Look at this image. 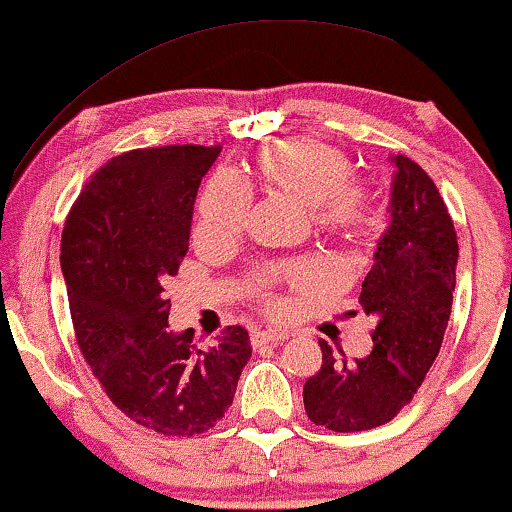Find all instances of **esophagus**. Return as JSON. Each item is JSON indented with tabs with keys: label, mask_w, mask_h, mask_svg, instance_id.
<instances>
[{
	"label": "esophagus",
	"mask_w": 512,
	"mask_h": 512,
	"mask_svg": "<svg viewBox=\"0 0 512 512\" xmlns=\"http://www.w3.org/2000/svg\"><path fill=\"white\" fill-rule=\"evenodd\" d=\"M286 338H288V333H283V331H257V333H252V347L269 345V342H281Z\"/></svg>",
	"instance_id": "obj_1"
}]
</instances>
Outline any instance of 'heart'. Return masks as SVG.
Returning a JSON list of instances; mask_svg holds the SVG:
<instances>
[{
  "mask_svg": "<svg viewBox=\"0 0 512 512\" xmlns=\"http://www.w3.org/2000/svg\"><path fill=\"white\" fill-rule=\"evenodd\" d=\"M252 181L271 196L309 208L314 229L345 245L371 243L383 229V215L373 193L357 181V165L345 151L316 139H288L262 148L252 163ZM248 193L236 179L219 174L205 186L198 203V234L231 238L243 229ZM276 278L304 290L314 281L309 264L271 271L262 288Z\"/></svg>",
  "mask_w": 512,
  "mask_h": 512,
  "instance_id": "obj_1",
  "label": "heart"
}]
</instances>
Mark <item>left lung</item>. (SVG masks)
<instances>
[{"label":"left lung","instance_id":"obj_1","mask_svg":"<svg viewBox=\"0 0 512 512\" xmlns=\"http://www.w3.org/2000/svg\"><path fill=\"white\" fill-rule=\"evenodd\" d=\"M392 222L380 238L359 302L375 316L373 349L347 361L319 340L323 364L304 383V411L335 432L390 423L435 364L451 316L458 241L435 181L406 155H392Z\"/></svg>","mask_w":512,"mask_h":512}]
</instances>
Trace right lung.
I'll use <instances>...</instances> for the list:
<instances>
[{"label": "right lung", "instance_id": "obj_1", "mask_svg": "<svg viewBox=\"0 0 512 512\" xmlns=\"http://www.w3.org/2000/svg\"><path fill=\"white\" fill-rule=\"evenodd\" d=\"M219 146L137 148L108 160L68 212L61 269L84 361L118 409L167 437L208 432L252 347L226 326L208 349L167 326L165 281L189 250L193 203Z\"/></svg>", "mask_w": 512, "mask_h": 512}]
</instances>
